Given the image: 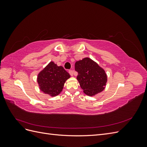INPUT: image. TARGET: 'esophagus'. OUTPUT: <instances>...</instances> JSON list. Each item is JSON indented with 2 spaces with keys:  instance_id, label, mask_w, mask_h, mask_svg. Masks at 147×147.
<instances>
[{
  "instance_id": "esophagus-1",
  "label": "esophagus",
  "mask_w": 147,
  "mask_h": 147,
  "mask_svg": "<svg viewBox=\"0 0 147 147\" xmlns=\"http://www.w3.org/2000/svg\"><path fill=\"white\" fill-rule=\"evenodd\" d=\"M69 73L70 74V75H72V76H73V75H74V71L72 70H69Z\"/></svg>"
}]
</instances>
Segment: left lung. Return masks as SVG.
I'll list each match as a JSON object with an SVG mask.
<instances>
[{
    "instance_id": "8db88e82",
    "label": "left lung",
    "mask_w": 147,
    "mask_h": 147,
    "mask_svg": "<svg viewBox=\"0 0 147 147\" xmlns=\"http://www.w3.org/2000/svg\"><path fill=\"white\" fill-rule=\"evenodd\" d=\"M75 70L78 72L77 79L84 94L93 96L105 89L107 82V74L95 61L84 57L75 63Z\"/></svg>"
}]
</instances>
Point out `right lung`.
I'll list each match as a JSON object with an SVG mask.
<instances>
[{
    "label": "right lung",
    "instance_id": "add662e5",
    "mask_svg": "<svg viewBox=\"0 0 147 147\" xmlns=\"http://www.w3.org/2000/svg\"><path fill=\"white\" fill-rule=\"evenodd\" d=\"M70 75L62 66L51 61L39 72L37 81L39 89L44 94L55 97L63 91L64 83Z\"/></svg>",
    "mask_w": 147,
    "mask_h": 147
}]
</instances>
